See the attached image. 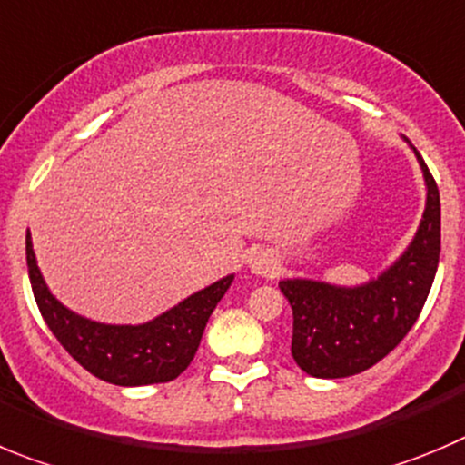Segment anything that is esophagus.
Returning <instances> with one entry per match:
<instances>
[{"label": "esophagus", "mask_w": 465, "mask_h": 465, "mask_svg": "<svg viewBox=\"0 0 465 465\" xmlns=\"http://www.w3.org/2000/svg\"><path fill=\"white\" fill-rule=\"evenodd\" d=\"M250 268H252L254 275H275L277 271V259L271 250H257V252L250 257Z\"/></svg>", "instance_id": "34e87169"}]
</instances>
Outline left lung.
Listing matches in <instances>:
<instances>
[{
    "mask_svg": "<svg viewBox=\"0 0 465 465\" xmlns=\"http://www.w3.org/2000/svg\"><path fill=\"white\" fill-rule=\"evenodd\" d=\"M427 208L409 250L376 280L335 286L314 280L280 282L293 310L292 355L314 379H344L383 360L418 321L440 257V197L422 155Z\"/></svg>",
    "mask_w": 465,
    "mask_h": 465,
    "instance_id": "obj_1",
    "label": "left lung"
}]
</instances>
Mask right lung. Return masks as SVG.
<instances>
[{"label":"right lung","instance_id":"1","mask_svg":"<svg viewBox=\"0 0 465 465\" xmlns=\"http://www.w3.org/2000/svg\"><path fill=\"white\" fill-rule=\"evenodd\" d=\"M27 268L38 310L59 344L95 379L125 388L167 383L183 374L197 353L208 316L233 282V275L223 277L149 323L105 325L75 314L52 296L36 266L29 232Z\"/></svg>","mask_w":465,"mask_h":465}]
</instances>
